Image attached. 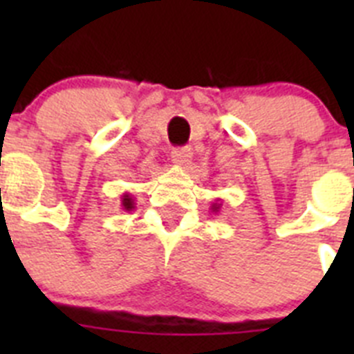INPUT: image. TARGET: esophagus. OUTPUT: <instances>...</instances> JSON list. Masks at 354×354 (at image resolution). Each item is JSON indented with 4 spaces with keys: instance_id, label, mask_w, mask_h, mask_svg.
Here are the masks:
<instances>
[{
    "instance_id": "1",
    "label": "esophagus",
    "mask_w": 354,
    "mask_h": 354,
    "mask_svg": "<svg viewBox=\"0 0 354 354\" xmlns=\"http://www.w3.org/2000/svg\"><path fill=\"white\" fill-rule=\"evenodd\" d=\"M189 159H192V149L187 147H180V149H174L171 152V161L179 167H187L189 165Z\"/></svg>"
}]
</instances>
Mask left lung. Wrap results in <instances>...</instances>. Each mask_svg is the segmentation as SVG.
<instances>
[{"instance_id":"1","label":"left lung","mask_w":354,"mask_h":354,"mask_svg":"<svg viewBox=\"0 0 354 354\" xmlns=\"http://www.w3.org/2000/svg\"><path fill=\"white\" fill-rule=\"evenodd\" d=\"M220 207H221V204H220V198H218V200H216V202H214V204L211 205V211H212V212H218V211H220Z\"/></svg>"}]
</instances>
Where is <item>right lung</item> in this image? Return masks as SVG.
I'll list each match as a JSON object with an SVG mask.
<instances>
[{
  "instance_id": "add662e5",
  "label": "right lung",
  "mask_w": 354,
  "mask_h": 354,
  "mask_svg": "<svg viewBox=\"0 0 354 354\" xmlns=\"http://www.w3.org/2000/svg\"><path fill=\"white\" fill-rule=\"evenodd\" d=\"M120 205L124 211H133L134 209V196L131 195V193H124V195L120 196Z\"/></svg>"
}]
</instances>
